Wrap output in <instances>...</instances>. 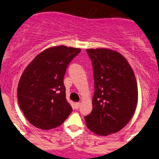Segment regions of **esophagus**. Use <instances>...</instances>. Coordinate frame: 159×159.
Instances as JSON below:
<instances>
[{
    "mask_svg": "<svg viewBox=\"0 0 159 159\" xmlns=\"http://www.w3.org/2000/svg\"><path fill=\"white\" fill-rule=\"evenodd\" d=\"M80 106V102H76L75 103V109H78L79 107Z\"/></svg>",
    "mask_w": 159,
    "mask_h": 159,
    "instance_id": "1",
    "label": "esophagus"
}]
</instances>
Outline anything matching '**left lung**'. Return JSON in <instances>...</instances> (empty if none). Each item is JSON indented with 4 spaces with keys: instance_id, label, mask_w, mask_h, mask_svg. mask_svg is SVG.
<instances>
[{
    "instance_id": "left-lung-1",
    "label": "left lung",
    "mask_w": 159,
    "mask_h": 159,
    "mask_svg": "<svg viewBox=\"0 0 159 159\" xmlns=\"http://www.w3.org/2000/svg\"><path fill=\"white\" fill-rule=\"evenodd\" d=\"M93 65V110L86 125L98 136L117 132L129 123L138 103V87L132 67L117 51L87 49Z\"/></svg>"
}]
</instances>
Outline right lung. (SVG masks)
Returning <instances> with one entry per match:
<instances>
[{"label": "right lung", "instance_id": "obj_1", "mask_svg": "<svg viewBox=\"0 0 159 159\" xmlns=\"http://www.w3.org/2000/svg\"><path fill=\"white\" fill-rule=\"evenodd\" d=\"M79 48L57 46L46 49L26 67L19 81L17 98L27 120L43 130L63 124L72 108L68 102L64 75Z\"/></svg>", "mask_w": 159, "mask_h": 159}]
</instances>
